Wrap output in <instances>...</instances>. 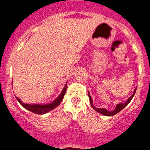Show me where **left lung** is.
<instances>
[{"label": "left lung", "instance_id": "left-lung-1", "mask_svg": "<svg viewBox=\"0 0 150 150\" xmlns=\"http://www.w3.org/2000/svg\"><path fill=\"white\" fill-rule=\"evenodd\" d=\"M136 90H137V88H135L133 94L132 95V96L130 97L128 99V100H126V101L125 102V103H120V104H118L117 105H116V108H115V110H113L112 111H109L107 110L104 109V108H96V107H95L93 106V104H92V99H91V95H89V92H88V98H89V100H90V103H91V107H92V108H93L94 110H95V111H97L98 112H99V113H100V114L102 115H104V116H113V115L116 114V113H118L119 112H120V111L122 110V109H124L125 107H126L127 105H128V104L130 103V101L132 100V99L133 98L135 92H136Z\"/></svg>", "mask_w": 150, "mask_h": 150}]
</instances>
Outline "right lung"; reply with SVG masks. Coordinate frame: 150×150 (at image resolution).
Instances as JSON below:
<instances>
[{"label": "right lung", "mask_w": 150, "mask_h": 150, "mask_svg": "<svg viewBox=\"0 0 150 150\" xmlns=\"http://www.w3.org/2000/svg\"><path fill=\"white\" fill-rule=\"evenodd\" d=\"M12 83H13V82H12ZM12 85H13V83H12ZM67 86V83H66L65 86H64V87L63 89H62V92H61V94L59 95V96L57 98H55V100H54L53 101L51 102V103H49V104H25V103H23L18 98H17V97H16V98L17 100L19 102V104H20L25 109L28 110L30 111V112H34L36 114H45L46 112L51 111L52 110L55 109L57 106H59V104H60L62 100H63L64 96L65 95Z\"/></svg>", "instance_id": "obj_1"}]
</instances>
